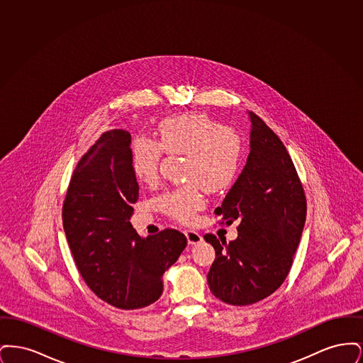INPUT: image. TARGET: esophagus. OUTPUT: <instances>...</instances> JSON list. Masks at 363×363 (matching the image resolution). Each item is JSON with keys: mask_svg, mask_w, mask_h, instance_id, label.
I'll return each mask as SVG.
<instances>
[{"mask_svg": "<svg viewBox=\"0 0 363 363\" xmlns=\"http://www.w3.org/2000/svg\"><path fill=\"white\" fill-rule=\"evenodd\" d=\"M185 235H186V240H188L189 245H196V243H200L203 241L201 234H199L197 231H193V230H186Z\"/></svg>", "mask_w": 363, "mask_h": 363, "instance_id": "34e87169", "label": "esophagus"}]
</instances>
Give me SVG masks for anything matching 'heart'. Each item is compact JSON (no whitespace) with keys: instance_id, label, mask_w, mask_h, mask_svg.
Returning a JSON list of instances; mask_svg holds the SVG:
<instances>
[{"instance_id":"heart-1","label":"heart","mask_w":363,"mask_h":363,"mask_svg":"<svg viewBox=\"0 0 363 363\" xmlns=\"http://www.w3.org/2000/svg\"><path fill=\"white\" fill-rule=\"evenodd\" d=\"M157 140L136 138L132 144V169L144 185L159 179L160 160L167 155H184V185L162 193L156 204L174 220L188 223L209 193L225 189L235 178L241 163L243 141L230 126H222L206 113H186L167 117L157 125Z\"/></svg>"}]
</instances>
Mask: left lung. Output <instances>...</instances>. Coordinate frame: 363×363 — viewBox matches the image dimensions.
Returning a JSON list of instances; mask_svg holds the SVG:
<instances>
[{"label":"left lung","mask_w":363,"mask_h":363,"mask_svg":"<svg viewBox=\"0 0 363 363\" xmlns=\"http://www.w3.org/2000/svg\"><path fill=\"white\" fill-rule=\"evenodd\" d=\"M250 152L215 215L238 223L228 243L206 234L216 253L208 272L211 293L228 305L256 303L286 280L306 220V197L284 144L249 111Z\"/></svg>","instance_id":"left-lung-1"}]
</instances>
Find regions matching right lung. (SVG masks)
<instances>
[{
  "label": "right lung",
  "mask_w": 363,
  "mask_h": 363,
  "mask_svg": "<svg viewBox=\"0 0 363 363\" xmlns=\"http://www.w3.org/2000/svg\"><path fill=\"white\" fill-rule=\"evenodd\" d=\"M130 133H104L77 163L62 206V225L76 267L104 302L145 308L163 291V274L186 237L174 228L141 238L129 219L138 199Z\"/></svg>",
  "instance_id": "1"
}]
</instances>
